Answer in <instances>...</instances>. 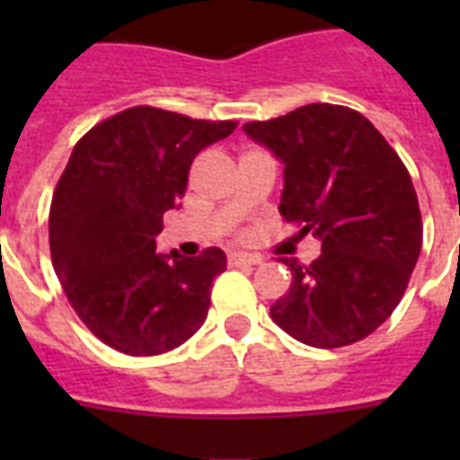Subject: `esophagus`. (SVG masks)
<instances>
[{
	"label": "esophagus",
	"instance_id": "1",
	"mask_svg": "<svg viewBox=\"0 0 460 460\" xmlns=\"http://www.w3.org/2000/svg\"><path fill=\"white\" fill-rule=\"evenodd\" d=\"M262 258L260 255H251V252H229V265L241 267V265H260Z\"/></svg>",
	"mask_w": 460,
	"mask_h": 460
}]
</instances>
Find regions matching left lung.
I'll use <instances>...</instances> for the list:
<instances>
[{"label":"left lung","instance_id":"8db88e82","mask_svg":"<svg viewBox=\"0 0 460 460\" xmlns=\"http://www.w3.org/2000/svg\"><path fill=\"white\" fill-rule=\"evenodd\" d=\"M243 131L284 164L281 217L322 243L310 267L284 260L294 279L272 320L314 349L360 341L399 305L420 255L411 173L363 114L339 104H305Z\"/></svg>","mask_w":460,"mask_h":460}]
</instances>
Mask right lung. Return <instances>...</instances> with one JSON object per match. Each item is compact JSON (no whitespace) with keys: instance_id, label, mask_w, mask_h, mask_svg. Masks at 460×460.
Wrapping results in <instances>:
<instances>
[{"instance_id":"1","label":"right lung","mask_w":460,"mask_h":460,"mask_svg":"<svg viewBox=\"0 0 460 460\" xmlns=\"http://www.w3.org/2000/svg\"><path fill=\"white\" fill-rule=\"evenodd\" d=\"M236 128L131 107L75 143L49 209L54 272L85 327L128 356H159L202 327L222 248L157 252L162 217L179 209L195 155Z\"/></svg>"}]
</instances>
